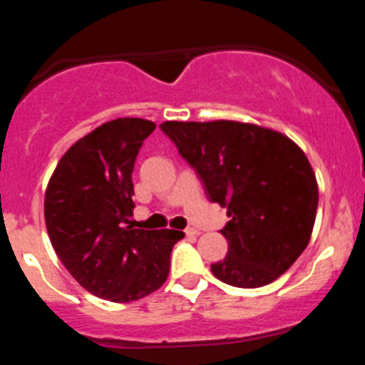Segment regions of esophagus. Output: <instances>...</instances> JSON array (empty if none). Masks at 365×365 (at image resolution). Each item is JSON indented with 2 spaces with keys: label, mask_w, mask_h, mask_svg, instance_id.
Wrapping results in <instances>:
<instances>
[{
  "label": "esophagus",
  "mask_w": 365,
  "mask_h": 365,
  "mask_svg": "<svg viewBox=\"0 0 365 365\" xmlns=\"http://www.w3.org/2000/svg\"><path fill=\"white\" fill-rule=\"evenodd\" d=\"M185 234L188 235V237H195V235H199V230L197 228H186Z\"/></svg>",
  "instance_id": "esophagus-1"
}]
</instances>
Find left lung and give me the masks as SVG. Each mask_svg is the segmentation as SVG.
<instances>
[{"instance_id":"1","label":"left lung","mask_w":365,"mask_h":365,"mask_svg":"<svg viewBox=\"0 0 365 365\" xmlns=\"http://www.w3.org/2000/svg\"><path fill=\"white\" fill-rule=\"evenodd\" d=\"M160 130L208 199L227 206L228 254L210 267L215 278L241 289L278 279L314 227L318 185L305 153L285 135L243 122H164Z\"/></svg>"}]
</instances>
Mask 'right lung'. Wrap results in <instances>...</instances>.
Returning <instances> with one entry per match:
<instances>
[{
  "label": "right lung",
  "mask_w": 365,
  "mask_h": 365,
  "mask_svg": "<svg viewBox=\"0 0 365 365\" xmlns=\"http://www.w3.org/2000/svg\"><path fill=\"white\" fill-rule=\"evenodd\" d=\"M155 130L144 118L98 125L66 151L45 192V225L60 261L98 298L135 302L157 291L170 272L180 230L135 228L133 173Z\"/></svg>",
  "instance_id": "1"
}]
</instances>
